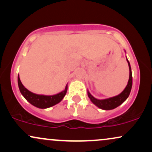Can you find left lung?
I'll return each instance as SVG.
<instances>
[{
	"mask_svg": "<svg viewBox=\"0 0 152 152\" xmlns=\"http://www.w3.org/2000/svg\"><path fill=\"white\" fill-rule=\"evenodd\" d=\"M127 62L129 66V70H130V76H129V80H128V84L124 90V91L121 93L119 94L118 95L115 96V97H110L108 99H97L95 98L93 96L91 95L89 92L88 91V95L89 97L92 102L96 106L98 107L99 108L104 110H111V109H114L121 105L128 98V96L130 95V90L132 88V72H131V67H130V64L129 61L128 60Z\"/></svg>",
	"mask_w": 152,
	"mask_h": 152,
	"instance_id": "8db88e82",
	"label": "left lung"
}]
</instances>
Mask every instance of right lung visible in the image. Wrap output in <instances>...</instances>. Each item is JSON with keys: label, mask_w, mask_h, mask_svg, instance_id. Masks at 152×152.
<instances>
[{"label": "right lung", "mask_w": 152, "mask_h": 152, "mask_svg": "<svg viewBox=\"0 0 152 152\" xmlns=\"http://www.w3.org/2000/svg\"><path fill=\"white\" fill-rule=\"evenodd\" d=\"M18 86L20 88V93L24 96L25 99L30 104L40 109H46L53 107L62 101L66 95L67 91V86H66L64 90L57 95H37L33 93L26 89L21 82L20 78L18 76Z\"/></svg>", "instance_id": "obj_1"}]
</instances>
